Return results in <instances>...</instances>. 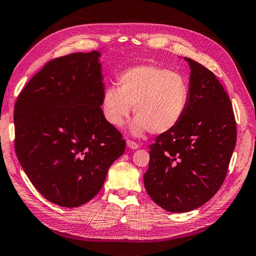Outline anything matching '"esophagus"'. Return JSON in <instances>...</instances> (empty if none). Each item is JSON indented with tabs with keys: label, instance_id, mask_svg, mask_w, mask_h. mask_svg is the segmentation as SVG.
Masks as SVG:
<instances>
[{
	"label": "esophagus",
	"instance_id": "obj_1",
	"mask_svg": "<svg viewBox=\"0 0 256 256\" xmlns=\"http://www.w3.org/2000/svg\"><path fill=\"white\" fill-rule=\"evenodd\" d=\"M127 146L130 149H138L139 148V144H136L134 142H132V140H127Z\"/></svg>",
	"mask_w": 256,
	"mask_h": 256
}]
</instances>
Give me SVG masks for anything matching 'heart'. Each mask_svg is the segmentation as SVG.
Returning <instances> with one entry per match:
<instances>
[{"mask_svg": "<svg viewBox=\"0 0 256 256\" xmlns=\"http://www.w3.org/2000/svg\"><path fill=\"white\" fill-rule=\"evenodd\" d=\"M118 86H109L101 99L106 122L122 128L132 112L136 118L130 132L140 136L170 132L185 117L190 101V86L177 72L154 64H137L118 76Z\"/></svg>", "mask_w": 256, "mask_h": 256, "instance_id": "obj_1", "label": "heart"}]
</instances>
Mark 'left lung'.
Here are the masks:
<instances>
[{
	"label": "left lung",
	"mask_w": 256,
	"mask_h": 256,
	"mask_svg": "<svg viewBox=\"0 0 256 256\" xmlns=\"http://www.w3.org/2000/svg\"><path fill=\"white\" fill-rule=\"evenodd\" d=\"M190 101L185 117L149 146L144 188L172 213H186L213 197L228 172L236 144L232 104L213 72L188 58Z\"/></svg>",
	"instance_id": "8db88e82"
}]
</instances>
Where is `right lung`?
I'll return each mask as SVG.
<instances>
[{"label":"right lung","mask_w":256,"mask_h":256,"mask_svg":"<svg viewBox=\"0 0 256 256\" xmlns=\"http://www.w3.org/2000/svg\"><path fill=\"white\" fill-rule=\"evenodd\" d=\"M100 56L78 52L48 62L14 107L18 162L38 192L62 207L92 200L126 148L101 112Z\"/></svg>","instance_id":"right-lung-1"}]
</instances>
